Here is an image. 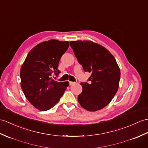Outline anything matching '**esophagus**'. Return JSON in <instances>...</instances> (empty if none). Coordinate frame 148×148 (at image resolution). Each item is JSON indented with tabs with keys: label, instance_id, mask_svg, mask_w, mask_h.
Instances as JSON below:
<instances>
[{
	"label": "esophagus",
	"instance_id": "obj_1",
	"mask_svg": "<svg viewBox=\"0 0 148 148\" xmlns=\"http://www.w3.org/2000/svg\"><path fill=\"white\" fill-rule=\"evenodd\" d=\"M75 84V82L69 81V85H70V86H73V85H74V84Z\"/></svg>",
	"mask_w": 148,
	"mask_h": 148
}]
</instances>
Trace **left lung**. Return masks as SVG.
Wrapping results in <instances>:
<instances>
[{
    "label": "left lung",
    "instance_id": "8db88e82",
    "mask_svg": "<svg viewBox=\"0 0 148 148\" xmlns=\"http://www.w3.org/2000/svg\"><path fill=\"white\" fill-rule=\"evenodd\" d=\"M70 45L85 72L91 73L90 83L81 82L78 101L90 112L103 108L112 101L119 86L121 70L112 54L90 40L71 41Z\"/></svg>",
    "mask_w": 148,
    "mask_h": 148
}]
</instances>
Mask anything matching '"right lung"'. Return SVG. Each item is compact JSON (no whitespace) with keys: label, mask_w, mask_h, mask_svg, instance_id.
Returning a JSON list of instances; mask_svg holds the SVG:
<instances>
[{"label":"right lung","mask_w":148,"mask_h":148,"mask_svg":"<svg viewBox=\"0 0 148 148\" xmlns=\"http://www.w3.org/2000/svg\"><path fill=\"white\" fill-rule=\"evenodd\" d=\"M69 47L67 41L50 40L38 44L27 54L20 70L21 87L26 99L40 111L51 108L69 84L51 79L60 73L58 63Z\"/></svg>","instance_id":"right-lung-1"}]
</instances>
